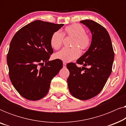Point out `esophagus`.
<instances>
[{
	"instance_id": "obj_1",
	"label": "esophagus",
	"mask_w": 126,
	"mask_h": 126,
	"mask_svg": "<svg viewBox=\"0 0 126 126\" xmlns=\"http://www.w3.org/2000/svg\"><path fill=\"white\" fill-rule=\"evenodd\" d=\"M66 63L63 62V68H65V67H66Z\"/></svg>"
}]
</instances>
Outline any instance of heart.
<instances>
[{
  "label": "heart",
  "instance_id": "1",
  "mask_svg": "<svg viewBox=\"0 0 126 126\" xmlns=\"http://www.w3.org/2000/svg\"><path fill=\"white\" fill-rule=\"evenodd\" d=\"M64 36L72 37L73 40L71 44L72 48H63L55 54L57 59L63 62L68 63L77 59L80 55L78 48L84 51L88 49L91 45V38L87 33L86 29L80 24L75 23L65 27L63 34L59 31L53 32L50 41L51 47L56 50L59 49L63 44Z\"/></svg>",
  "mask_w": 126,
  "mask_h": 126
}]
</instances>
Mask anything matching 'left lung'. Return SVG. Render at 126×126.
Segmentation results:
<instances>
[{
  "instance_id": "8db88e82",
  "label": "left lung",
  "mask_w": 126,
  "mask_h": 126,
  "mask_svg": "<svg viewBox=\"0 0 126 126\" xmlns=\"http://www.w3.org/2000/svg\"><path fill=\"white\" fill-rule=\"evenodd\" d=\"M80 22L91 30L92 42L88 50L77 60V64L84 66L79 68L73 63L66 65L70 72L67 82L72 96L86 100L97 96L104 88L111 73L114 51L109 34L103 26L91 20Z\"/></svg>"
}]
</instances>
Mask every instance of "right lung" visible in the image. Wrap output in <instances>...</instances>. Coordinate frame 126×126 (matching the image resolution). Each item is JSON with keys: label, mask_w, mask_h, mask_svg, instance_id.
Segmentation results:
<instances>
[{"label": "right lung", "mask_w": 126, "mask_h": 126, "mask_svg": "<svg viewBox=\"0 0 126 126\" xmlns=\"http://www.w3.org/2000/svg\"><path fill=\"white\" fill-rule=\"evenodd\" d=\"M63 25L35 20L19 30L12 39L7 56L9 77L25 99L38 100L45 96L51 80L63 68L61 60H49L53 53L51 36Z\"/></svg>", "instance_id": "obj_1"}]
</instances>
